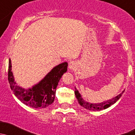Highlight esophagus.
Masks as SVG:
<instances>
[{
	"instance_id": "1",
	"label": "esophagus",
	"mask_w": 135,
	"mask_h": 135,
	"mask_svg": "<svg viewBox=\"0 0 135 135\" xmlns=\"http://www.w3.org/2000/svg\"><path fill=\"white\" fill-rule=\"evenodd\" d=\"M77 67V63L74 61H71L69 63V69L70 70H74Z\"/></svg>"
}]
</instances>
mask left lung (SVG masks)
<instances>
[{
	"mask_svg": "<svg viewBox=\"0 0 135 135\" xmlns=\"http://www.w3.org/2000/svg\"><path fill=\"white\" fill-rule=\"evenodd\" d=\"M75 96L77 99L78 102L80 104V106L85 108L86 109L92 111H99L109 108L111 105H114L121 98V96H122V94H123V93L125 91V90H123L120 94L116 95L114 98L110 99L104 101L101 103H94L88 102V101H86V100H84L83 98V97H82L81 94L79 92V90L76 88V87H75Z\"/></svg>",
	"mask_w": 135,
	"mask_h": 135,
	"instance_id": "obj_1",
	"label": "left lung"
}]
</instances>
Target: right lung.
I'll list each match as a JSON object with an SVG mask.
<instances>
[{
	"mask_svg": "<svg viewBox=\"0 0 135 135\" xmlns=\"http://www.w3.org/2000/svg\"><path fill=\"white\" fill-rule=\"evenodd\" d=\"M68 63L63 62L55 66L39 83L31 88H25L17 85L12 71V62L9 60L8 81L10 88L18 99L23 103L35 109H44L53 103L58 82L68 70Z\"/></svg>",
	"mask_w": 135,
	"mask_h": 135,
	"instance_id": "right-lung-1",
	"label": "right lung"
}]
</instances>
